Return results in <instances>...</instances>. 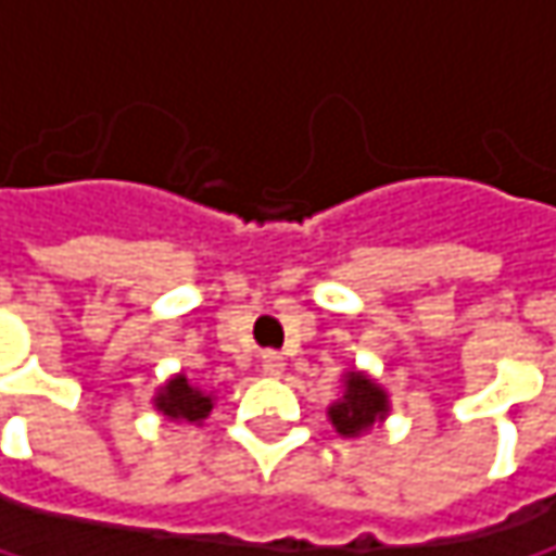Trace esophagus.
<instances>
[{
  "label": "esophagus",
  "instance_id": "1",
  "mask_svg": "<svg viewBox=\"0 0 556 556\" xmlns=\"http://www.w3.org/2000/svg\"><path fill=\"white\" fill-rule=\"evenodd\" d=\"M282 370H286V364H282L279 354H274V351L261 354V374H264V377H279Z\"/></svg>",
  "mask_w": 556,
  "mask_h": 556
}]
</instances>
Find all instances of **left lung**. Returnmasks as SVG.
Segmentation results:
<instances>
[{
	"label": "left lung",
	"mask_w": 556,
	"mask_h": 556,
	"mask_svg": "<svg viewBox=\"0 0 556 556\" xmlns=\"http://www.w3.org/2000/svg\"><path fill=\"white\" fill-rule=\"evenodd\" d=\"M389 415V395L380 383H374L361 370L344 374V395L328 405V418L338 434L361 438Z\"/></svg>",
	"instance_id": "left-lung-1"
}]
</instances>
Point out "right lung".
Here are the masks:
<instances>
[{
    "label": "right lung",
    "instance_id": "add662e5",
    "mask_svg": "<svg viewBox=\"0 0 556 556\" xmlns=\"http://www.w3.org/2000/svg\"><path fill=\"white\" fill-rule=\"evenodd\" d=\"M157 412H164L169 421H186V425H199L208 412H212V395L202 392L199 387L189 383L186 374L169 377L164 387L154 395Z\"/></svg>",
    "mask_w": 556,
    "mask_h": 556
}]
</instances>
